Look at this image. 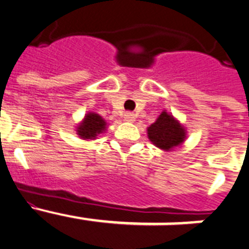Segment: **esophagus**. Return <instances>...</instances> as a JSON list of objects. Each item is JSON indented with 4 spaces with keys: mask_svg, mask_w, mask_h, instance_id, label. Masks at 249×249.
<instances>
[{
    "mask_svg": "<svg viewBox=\"0 0 249 249\" xmlns=\"http://www.w3.org/2000/svg\"><path fill=\"white\" fill-rule=\"evenodd\" d=\"M124 119L126 120V122H134L135 120V114L134 112H125V115H124Z\"/></svg>",
    "mask_w": 249,
    "mask_h": 249,
    "instance_id": "esophagus-1",
    "label": "esophagus"
}]
</instances>
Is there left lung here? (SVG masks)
I'll return each instance as SVG.
<instances>
[{"label":"left lung","mask_w":249,"mask_h":249,"mask_svg":"<svg viewBox=\"0 0 249 249\" xmlns=\"http://www.w3.org/2000/svg\"><path fill=\"white\" fill-rule=\"evenodd\" d=\"M148 137L158 148L170 150L184 142L185 131L176 119L163 111L157 122L148 127Z\"/></svg>","instance_id":"left-lung-1"}]
</instances>
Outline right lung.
<instances>
[{
  "instance_id": "right-lung-1",
  "label": "right lung",
  "mask_w": 249,
  "mask_h": 249,
  "mask_svg": "<svg viewBox=\"0 0 249 249\" xmlns=\"http://www.w3.org/2000/svg\"><path fill=\"white\" fill-rule=\"evenodd\" d=\"M105 126H107V123L100 115L89 112L81 125L77 127V134L83 139H95L98 137V134L105 130Z\"/></svg>"
}]
</instances>
